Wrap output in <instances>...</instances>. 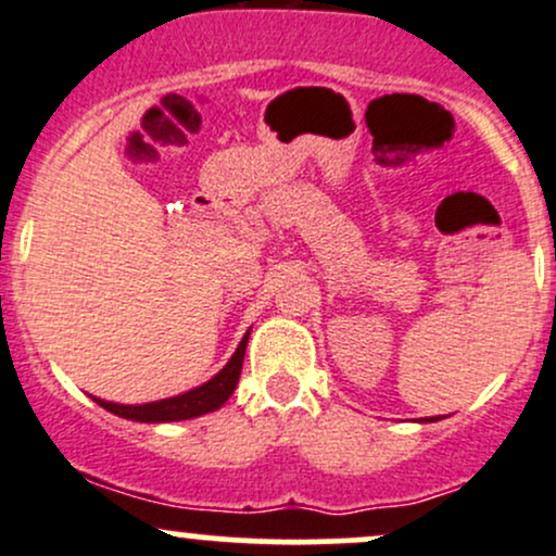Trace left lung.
<instances>
[{
    "label": "left lung",
    "mask_w": 556,
    "mask_h": 556,
    "mask_svg": "<svg viewBox=\"0 0 556 556\" xmlns=\"http://www.w3.org/2000/svg\"><path fill=\"white\" fill-rule=\"evenodd\" d=\"M430 420H433V417H430Z\"/></svg>",
    "instance_id": "1"
}]
</instances>
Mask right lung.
Returning a JSON list of instances; mask_svg holds the SVG:
<instances>
[{
    "label": "right lung",
    "mask_w": 556,
    "mask_h": 556,
    "mask_svg": "<svg viewBox=\"0 0 556 556\" xmlns=\"http://www.w3.org/2000/svg\"><path fill=\"white\" fill-rule=\"evenodd\" d=\"M247 344H249V330L244 339H241V344L236 346L233 357L228 359V365L223 367L217 376H212L207 383L197 386V389L186 391V394L160 399V402H149V404H115V402H104V399H97V396L91 399L99 404V407L108 409V413L126 417V420H136V422H176V420H191V417L215 413V409H220L223 404L228 402L230 394H233V389L239 386Z\"/></svg>",
    "instance_id": "right-lung-1"
}]
</instances>
